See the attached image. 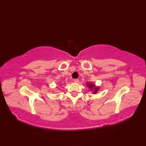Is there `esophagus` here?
Returning a JSON list of instances; mask_svg holds the SVG:
<instances>
[{
    "label": "esophagus",
    "instance_id": "34e87169",
    "mask_svg": "<svg viewBox=\"0 0 146 146\" xmlns=\"http://www.w3.org/2000/svg\"><path fill=\"white\" fill-rule=\"evenodd\" d=\"M78 79H74V82H75V83H77V82H78Z\"/></svg>",
    "mask_w": 146,
    "mask_h": 146
}]
</instances>
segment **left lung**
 Listing matches in <instances>:
<instances>
[{"instance_id":"1","label":"left lung","mask_w":146,"mask_h":146,"mask_svg":"<svg viewBox=\"0 0 146 146\" xmlns=\"http://www.w3.org/2000/svg\"><path fill=\"white\" fill-rule=\"evenodd\" d=\"M87 86L89 87V88H90L91 89V90H94V92H93V93H96L97 92H98V90H99V87H96L95 86H94V84H92V83H87Z\"/></svg>"}]
</instances>
